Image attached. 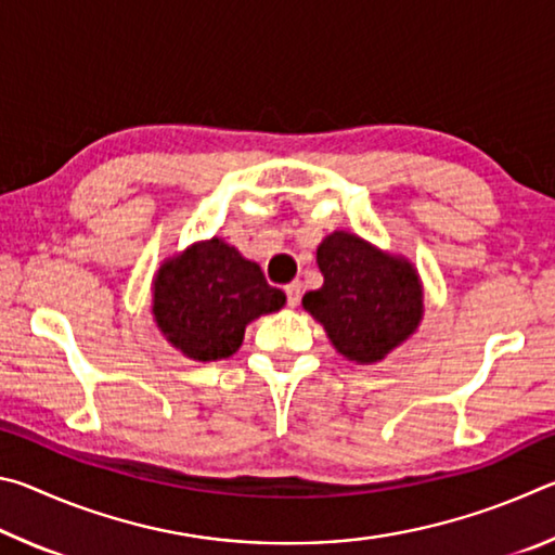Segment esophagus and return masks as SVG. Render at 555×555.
Returning a JSON list of instances; mask_svg holds the SVG:
<instances>
[{"mask_svg":"<svg viewBox=\"0 0 555 555\" xmlns=\"http://www.w3.org/2000/svg\"><path fill=\"white\" fill-rule=\"evenodd\" d=\"M286 298H288L291 308L298 306V300H300V284H298V281H291V284L286 286Z\"/></svg>","mask_w":555,"mask_h":555,"instance_id":"34e87169","label":"esophagus"}]
</instances>
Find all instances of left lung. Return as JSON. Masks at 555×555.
<instances>
[{"label":"left lung","instance_id":"8db88e82","mask_svg":"<svg viewBox=\"0 0 555 555\" xmlns=\"http://www.w3.org/2000/svg\"><path fill=\"white\" fill-rule=\"evenodd\" d=\"M315 261L323 286L308 291L304 308L345 360L377 364L418 331L424 284L406 257L335 230L318 244Z\"/></svg>","mask_w":555,"mask_h":555}]
</instances>
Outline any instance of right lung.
Here are the masks:
<instances>
[{
	"label": "right lung",
	"instance_id": "1",
	"mask_svg": "<svg viewBox=\"0 0 555 555\" xmlns=\"http://www.w3.org/2000/svg\"><path fill=\"white\" fill-rule=\"evenodd\" d=\"M286 306L257 261L222 237L193 242L166 257L152 281L158 333L188 360L215 362L240 350L244 327Z\"/></svg>",
	"mask_w": 555,
	"mask_h": 555
}]
</instances>
